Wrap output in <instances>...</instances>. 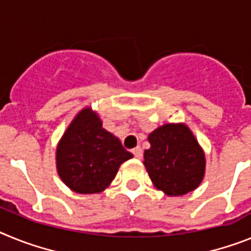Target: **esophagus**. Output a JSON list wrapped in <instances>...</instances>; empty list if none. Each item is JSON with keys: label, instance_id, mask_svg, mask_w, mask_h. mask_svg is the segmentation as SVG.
Instances as JSON below:
<instances>
[{"label": "esophagus", "instance_id": "esophagus-1", "mask_svg": "<svg viewBox=\"0 0 251 251\" xmlns=\"http://www.w3.org/2000/svg\"><path fill=\"white\" fill-rule=\"evenodd\" d=\"M132 154L135 155V158L141 159V158H143V149H141L140 147L134 148V149H132Z\"/></svg>", "mask_w": 251, "mask_h": 251}]
</instances>
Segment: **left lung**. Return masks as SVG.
<instances>
[{
	"mask_svg": "<svg viewBox=\"0 0 251 251\" xmlns=\"http://www.w3.org/2000/svg\"><path fill=\"white\" fill-rule=\"evenodd\" d=\"M144 165L152 184L168 196H183L201 184L206 159L193 132L184 124H165L148 136Z\"/></svg>",
	"mask_w": 251,
	"mask_h": 251,
	"instance_id": "1",
	"label": "left lung"
}]
</instances>
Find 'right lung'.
I'll use <instances>...</instances> for the list:
<instances>
[{
  "label": "right lung",
  "mask_w": 251,
  "mask_h": 251,
  "mask_svg": "<svg viewBox=\"0 0 251 251\" xmlns=\"http://www.w3.org/2000/svg\"><path fill=\"white\" fill-rule=\"evenodd\" d=\"M115 135L102 127L91 107L77 113L56 147V171L72 191L101 193L111 184L120 165L132 158Z\"/></svg>",
  "instance_id": "add662e5"
}]
</instances>
